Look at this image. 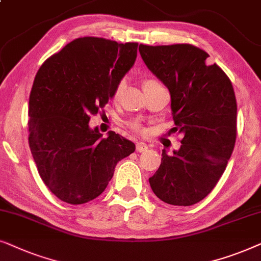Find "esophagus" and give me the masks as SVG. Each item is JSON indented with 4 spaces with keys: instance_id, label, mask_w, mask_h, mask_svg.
Segmentation results:
<instances>
[{
    "instance_id": "1",
    "label": "esophagus",
    "mask_w": 261,
    "mask_h": 261,
    "mask_svg": "<svg viewBox=\"0 0 261 261\" xmlns=\"http://www.w3.org/2000/svg\"><path fill=\"white\" fill-rule=\"evenodd\" d=\"M147 149H148V146L146 145L145 142H142V141H140V142H137V151H138V152L142 153V152L147 151Z\"/></svg>"
}]
</instances>
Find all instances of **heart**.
<instances>
[{
    "mask_svg": "<svg viewBox=\"0 0 261 261\" xmlns=\"http://www.w3.org/2000/svg\"><path fill=\"white\" fill-rule=\"evenodd\" d=\"M156 83H158V82H156L155 80H146L144 82V88L149 87V85H154ZM124 87H126V81L121 80L119 83H117L116 87H115V90H114V98H119V96L122 94ZM128 124H129V127L133 130H135V132H139V133H142V132H144L140 122H139V121H137V120L129 121V122H128Z\"/></svg>",
    "mask_w": 261,
    "mask_h": 261,
    "instance_id": "b5f03b06",
    "label": "heart"
}]
</instances>
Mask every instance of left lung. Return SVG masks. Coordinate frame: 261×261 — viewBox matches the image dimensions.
<instances>
[{"mask_svg":"<svg viewBox=\"0 0 261 261\" xmlns=\"http://www.w3.org/2000/svg\"><path fill=\"white\" fill-rule=\"evenodd\" d=\"M146 65L169 89L176 127L183 134L173 154L163 151L149 178L153 192L172 205L208 196L226 170L237 140V98L223 70L190 44L139 46Z\"/></svg>","mask_w":261,"mask_h":261,"instance_id":"obj_1","label":"left lung"}]
</instances>
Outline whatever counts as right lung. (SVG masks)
<instances>
[{"label":"right lung","instance_id":"add662e5","mask_svg":"<svg viewBox=\"0 0 261 261\" xmlns=\"http://www.w3.org/2000/svg\"><path fill=\"white\" fill-rule=\"evenodd\" d=\"M138 42L84 37L46 59L30 95L28 144L42 181L69 204L98 197L135 145L89 121L114 96L137 59Z\"/></svg>","mask_w":261,"mask_h":261}]
</instances>
